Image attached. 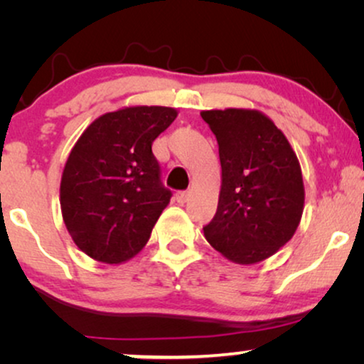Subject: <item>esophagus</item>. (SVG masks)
I'll return each mask as SVG.
<instances>
[{
    "label": "esophagus",
    "instance_id": "1",
    "mask_svg": "<svg viewBox=\"0 0 364 364\" xmlns=\"http://www.w3.org/2000/svg\"><path fill=\"white\" fill-rule=\"evenodd\" d=\"M188 197H191V193H188L187 191H181V192L176 193V200H177L178 203H182V205L188 200Z\"/></svg>",
    "mask_w": 364,
    "mask_h": 364
}]
</instances>
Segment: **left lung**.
<instances>
[{"label":"left lung","instance_id":"1","mask_svg":"<svg viewBox=\"0 0 364 364\" xmlns=\"http://www.w3.org/2000/svg\"><path fill=\"white\" fill-rule=\"evenodd\" d=\"M215 134L222 188L207 242L228 260L253 265L296 232L305 203L300 162L285 134L253 109L202 111Z\"/></svg>","mask_w":364,"mask_h":364}]
</instances>
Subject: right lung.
I'll use <instances>...</instances> for the list:
<instances>
[{"label":"right lung","instance_id":"right-lung-1","mask_svg":"<svg viewBox=\"0 0 364 364\" xmlns=\"http://www.w3.org/2000/svg\"><path fill=\"white\" fill-rule=\"evenodd\" d=\"M177 111L134 106L97 117L74 144L61 177L63 220L86 255L121 263L146 245L171 202L152 142Z\"/></svg>","mask_w":364,"mask_h":364}]
</instances>
